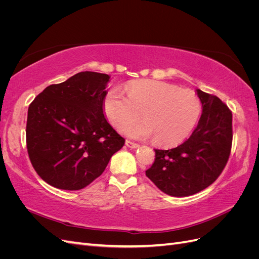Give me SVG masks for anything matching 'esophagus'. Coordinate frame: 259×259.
I'll list each match as a JSON object with an SVG mask.
<instances>
[{"instance_id": "obj_1", "label": "esophagus", "mask_w": 259, "mask_h": 259, "mask_svg": "<svg viewBox=\"0 0 259 259\" xmlns=\"http://www.w3.org/2000/svg\"><path fill=\"white\" fill-rule=\"evenodd\" d=\"M125 145H126L128 148H132V149H136V148L139 147L138 144H136L134 142H131V140H126V142H125Z\"/></svg>"}]
</instances>
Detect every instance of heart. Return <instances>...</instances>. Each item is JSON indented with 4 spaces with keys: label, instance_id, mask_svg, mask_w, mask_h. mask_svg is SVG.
I'll list each match as a JSON object with an SVG mask.
<instances>
[{
    "label": "heart",
    "instance_id": "b5f03b06",
    "mask_svg": "<svg viewBox=\"0 0 259 259\" xmlns=\"http://www.w3.org/2000/svg\"><path fill=\"white\" fill-rule=\"evenodd\" d=\"M127 97L116 90L104 100L108 120L122 130L140 115L144 122L125 128L127 135L138 139L153 136L160 146H175L190 134L201 113L200 99L193 91L178 89L161 81H136L126 86Z\"/></svg>",
    "mask_w": 259,
    "mask_h": 259
}]
</instances>
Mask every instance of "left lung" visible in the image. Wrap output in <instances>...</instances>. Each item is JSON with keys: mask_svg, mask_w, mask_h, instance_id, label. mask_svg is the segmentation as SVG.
I'll list each match as a JSON object with an SVG mask.
<instances>
[{"mask_svg": "<svg viewBox=\"0 0 259 259\" xmlns=\"http://www.w3.org/2000/svg\"><path fill=\"white\" fill-rule=\"evenodd\" d=\"M202 114L185 143L155 149L147 177L164 193L188 197L213 184L228 162L232 145V112L218 97L197 90Z\"/></svg>", "mask_w": 259, "mask_h": 259, "instance_id": "8db88e82", "label": "left lung"}]
</instances>
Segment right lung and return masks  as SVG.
<instances>
[{
  "label": "right lung",
  "mask_w": 259,
  "mask_h": 259,
  "mask_svg": "<svg viewBox=\"0 0 259 259\" xmlns=\"http://www.w3.org/2000/svg\"><path fill=\"white\" fill-rule=\"evenodd\" d=\"M110 76L84 71L48 86L28 109L26 139L33 168L44 182L80 190L104 173L125 139L104 114Z\"/></svg>",
  "instance_id": "right-lung-1"
}]
</instances>
